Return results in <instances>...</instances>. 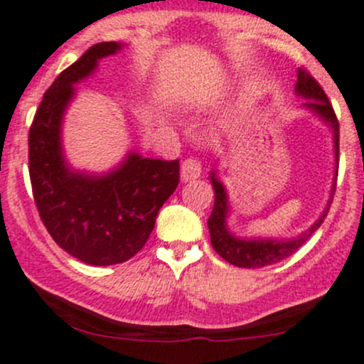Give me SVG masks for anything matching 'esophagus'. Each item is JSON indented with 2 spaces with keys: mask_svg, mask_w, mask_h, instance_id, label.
Returning <instances> with one entry per match:
<instances>
[{
  "mask_svg": "<svg viewBox=\"0 0 364 364\" xmlns=\"http://www.w3.org/2000/svg\"><path fill=\"white\" fill-rule=\"evenodd\" d=\"M201 176V163L198 159H185L181 163V181L188 183L193 181V179H198Z\"/></svg>",
  "mask_w": 364,
  "mask_h": 364,
  "instance_id": "1",
  "label": "esophagus"
}]
</instances>
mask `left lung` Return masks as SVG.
<instances>
[{
	"label": "left lung",
	"mask_w": 364,
	"mask_h": 364,
	"mask_svg": "<svg viewBox=\"0 0 364 364\" xmlns=\"http://www.w3.org/2000/svg\"><path fill=\"white\" fill-rule=\"evenodd\" d=\"M298 80L294 86V93L298 97L305 98L301 102V109L311 111L316 118H320L332 132V144H334V178H332V188L331 198H328L327 206L321 212V215L309 226L305 232L298 233L294 237H287V239H277V237H239L230 230L228 217L232 212V205H230V196L226 185L217 176V165L213 166V171L210 172V183L215 192V203H213L212 215L208 219V230H210V240L217 253L223 257L226 262L233 264L237 267H264L277 264L280 260L287 259L289 255H293L316 230L323 224L325 217H327L328 208H331L332 196L336 190V178H338V156H339V124L336 118L334 109H332L331 102H328L327 95L321 90V86L312 79L311 75L305 70H298Z\"/></svg>",
	"instance_id": "obj_1"
}]
</instances>
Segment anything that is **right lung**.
Returning a JSON list of instances; mask_svg holds the SVG:
<instances>
[{"label": "right lung", "mask_w": 364, "mask_h": 364, "mask_svg": "<svg viewBox=\"0 0 364 364\" xmlns=\"http://www.w3.org/2000/svg\"><path fill=\"white\" fill-rule=\"evenodd\" d=\"M124 46L98 43L66 68L44 93L28 132L30 181L41 219L66 253L90 266H113L134 257L179 183L178 159L144 158L134 151L100 174L68 161L63 124L75 86L90 79L100 59Z\"/></svg>", "instance_id": "add662e5"}]
</instances>
